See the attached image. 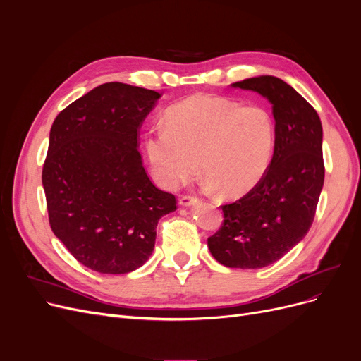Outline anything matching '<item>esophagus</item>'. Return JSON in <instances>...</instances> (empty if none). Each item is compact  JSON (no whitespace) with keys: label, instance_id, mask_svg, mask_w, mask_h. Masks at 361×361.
Returning <instances> with one entry per match:
<instances>
[{"label":"esophagus","instance_id":"obj_1","mask_svg":"<svg viewBox=\"0 0 361 361\" xmlns=\"http://www.w3.org/2000/svg\"><path fill=\"white\" fill-rule=\"evenodd\" d=\"M179 203L182 206H192V204H197L199 203V197H195V195H191V194H185L180 197Z\"/></svg>","mask_w":361,"mask_h":361}]
</instances>
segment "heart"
I'll return each mask as SVG.
<instances>
[{"label":"heart","instance_id":"b5f03b06","mask_svg":"<svg viewBox=\"0 0 361 361\" xmlns=\"http://www.w3.org/2000/svg\"><path fill=\"white\" fill-rule=\"evenodd\" d=\"M274 145V117L265 106L197 94L171 106L167 125L149 130L146 152L164 188L194 178L200 161L209 187L241 197L265 176Z\"/></svg>","mask_w":361,"mask_h":361}]
</instances>
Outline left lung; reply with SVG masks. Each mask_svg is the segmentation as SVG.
Instances as JSON below:
<instances>
[{
  "label": "left lung",
  "instance_id": "8db88e82",
  "mask_svg": "<svg viewBox=\"0 0 361 361\" xmlns=\"http://www.w3.org/2000/svg\"><path fill=\"white\" fill-rule=\"evenodd\" d=\"M265 96L276 120V145L265 176L241 199L223 204L221 227L207 238L228 268H264L309 232L324 185L322 125L314 108L277 76L232 84Z\"/></svg>",
  "mask_w": 361,
  "mask_h": 361
}]
</instances>
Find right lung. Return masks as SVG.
<instances>
[{
  "instance_id": "1",
  "label": "right lung",
  "mask_w": 361,
  "mask_h": 361,
  "mask_svg": "<svg viewBox=\"0 0 361 361\" xmlns=\"http://www.w3.org/2000/svg\"><path fill=\"white\" fill-rule=\"evenodd\" d=\"M161 93L106 82L54 120L42 170L49 226L69 253L101 274L140 268L155 247L173 194L149 179L140 128Z\"/></svg>"
}]
</instances>
